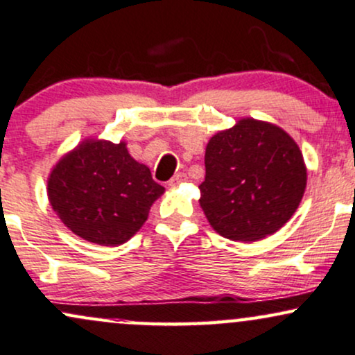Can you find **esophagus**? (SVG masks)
<instances>
[{"instance_id": "34e87169", "label": "esophagus", "mask_w": 355, "mask_h": 355, "mask_svg": "<svg viewBox=\"0 0 355 355\" xmlns=\"http://www.w3.org/2000/svg\"><path fill=\"white\" fill-rule=\"evenodd\" d=\"M183 182H187V175L183 173V172H180V173L173 175V177L170 178V180H168V187H178V185H182Z\"/></svg>"}]
</instances>
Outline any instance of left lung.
I'll return each mask as SVG.
<instances>
[{"label": "left lung", "mask_w": 355, "mask_h": 355, "mask_svg": "<svg viewBox=\"0 0 355 355\" xmlns=\"http://www.w3.org/2000/svg\"><path fill=\"white\" fill-rule=\"evenodd\" d=\"M205 168L200 205L213 230L233 241L276 233L300 207L307 180L296 142L254 119L211 137Z\"/></svg>", "instance_id": "obj_1"}]
</instances>
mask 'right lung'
<instances>
[{
  "instance_id": "obj_1",
  "label": "right lung",
  "mask_w": 355,
  "mask_h": 355,
  "mask_svg": "<svg viewBox=\"0 0 355 355\" xmlns=\"http://www.w3.org/2000/svg\"><path fill=\"white\" fill-rule=\"evenodd\" d=\"M164 187L125 144L85 140L51 172L49 202L62 223L102 246L125 243L145 223Z\"/></svg>"
}]
</instances>
